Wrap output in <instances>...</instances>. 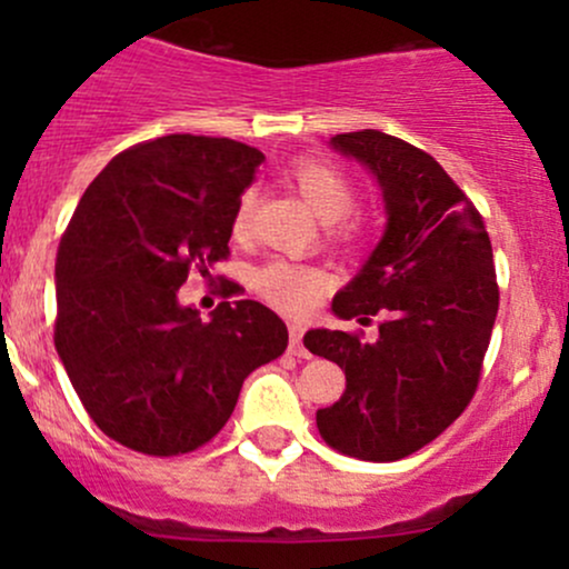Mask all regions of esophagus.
I'll use <instances>...</instances> for the list:
<instances>
[{
  "label": "esophagus",
  "mask_w": 569,
  "mask_h": 569,
  "mask_svg": "<svg viewBox=\"0 0 569 569\" xmlns=\"http://www.w3.org/2000/svg\"><path fill=\"white\" fill-rule=\"evenodd\" d=\"M302 337H305V329L299 323H291L289 326V352L297 358H310V350L302 345Z\"/></svg>",
  "instance_id": "34e87169"
}]
</instances>
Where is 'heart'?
<instances>
[{
    "label": "heart",
    "instance_id": "obj_1",
    "mask_svg": "<svg viewBox=\"0 0 569 569\" xmlns=\"http://www.w3.org/2000/svg\"><path fill=\"white\" fill-rule=\"evenodd\" d=\"M291 184L299 192V198L307 202L312 213L321 221H337L350 211L352 192L350 179L342 171H337L335 166H326L318 160H302L291 168ZM253 208V192L240 194L238 211H234V230H243L248 213ZM253 289L278 310L299 312L310 310L316 305L318 293L326 286V276L316 267L286 262V259H272L262 267H257L251 276Z\"/></svg>",
    "mask_w": 569,
    "mask_h": 569
}]
</instances>
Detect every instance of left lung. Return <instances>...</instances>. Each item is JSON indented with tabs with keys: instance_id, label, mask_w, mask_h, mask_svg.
Returning a JSON list of instances; mask_svg holds the SVG:
<instances>
[{
	"instance_id": "8db88e82",
	"label": "left lung",
	"mask_w": 569,
	"mask_h": 569,
	"mask_svg": "<svg viewBox=\"0 0 569 569\" xmlns=\"http://www.w3.org/2000/svg\"><path fill=\"white\" fill-rule=\"evenodd\" d=\"M329 147L375 176L385 208L380 243L331 310L385 321L375 342L307 331L305 348L345 371L342 398L316 422L342 455L393 462L441 436L476 393L500 299L492 243L471 200L422 149L380 130L339 133Z\"/></svg>"
}]
</instances>
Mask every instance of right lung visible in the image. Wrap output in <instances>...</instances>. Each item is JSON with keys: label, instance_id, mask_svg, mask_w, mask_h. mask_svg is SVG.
<instances>
[{"label": "right lung", "instance_id": "1", "mask_svg": "<svg viewBox=\"0 0 569 569\" xmlns=\"http://www.w3.org/2000/svg\"><path fill=\"white\" fill-rule=\"evenodd\" d=\"M262 160L240 141L173 133L117 154L84 189L58 248L56 350L82 407L122 447H202L246 377L289 345L262 302H221L211 321L179 302L192 267L206 276L230 253Z\"/></svg>", "mask_w": 569, "mask_h": 569}]
</instances>
